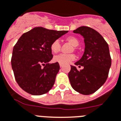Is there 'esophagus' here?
Listing matches in <instances>:
<instances>
[{
  "instance_id": "esophagus-1",
  "label": "esophagus",
  "mask_w": 121,
  "mask_h": 121,
  "mask_svg": "<svg viewBox=\"0 0 121 121\" xmlns=\"http://www.w3.org/2000/svg\"><path fill=\"white\" fill-rule=\"evenodd\" d=\"M60 68H62L63 66V64H60Z\"/></svg>"
}]
</instances>
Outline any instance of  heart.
<instances>
[{
  "label": "heart",
  "instance_id": "obj_1",
  "mask_svg": "<svg viewBox=\"0 0 121 121\" xmlns=\"http://www.w3.org/2000/svg\"><path fill=\"white\" fill-rule=\"evenodd\" d=\"M66 41L74 47V50H76L75 47H78L79 44V40L77 38L74 37H69L66 38ZM61 49L60 43L59 40H55L54 42H52L50 46V50L53 53L56 54L58 53ZM75 59V56L73 54H68V55H65V54H60L58 55L55 56L53 58V61L55 62L58 63L60 64H63L65 65L71 63L72 61H73Z\"/></svg>",
  "mask_w": 121,
  "mask_h": 121
}]
</instances>
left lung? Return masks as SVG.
I'll list each match as a JSON object with an SVG mask.
<instances>
[{"mask_svg":"<svg viewBox=\"0 0 121 121\" xmlns=\"http://www.w3.org/2000/svg\"><path fill=\"white\" fill-rule=\"evenodd\" d=\"M73 33L84 38V53L74 63L83 68L78 71L77 66L71 65L68 78L75 91L82 95H91L104 84L108 76L111 66L108 44L99 33L88 26H80Z\"/></svg>","mask_w":121,"mask_h":121,"instance_id":"obj_1","label":"left lung"}]
</instances>
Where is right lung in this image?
<instances>
[{"instance_id":"obj_1","label":"right lung","mask_w":121,"mask_h":121,"mask_svg":"<svg viewBox=\"0 0 121 121\" xmlns=\"http://www.w3.org/2000/svg\"><path fill=\"white\" fill-rule=\"evenodd\" d=\"M68 32L38 26L20 37L13 49L11 64L15 80L26 93L42 95L53 86L60 65L49 63L53 58L51 44Z\"/></svg>"}]
</instances>
